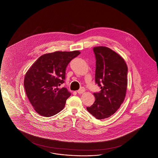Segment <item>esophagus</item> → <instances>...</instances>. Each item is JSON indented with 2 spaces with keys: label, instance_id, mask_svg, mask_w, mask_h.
<instances>
[{
  "label": "esophagus",
  "instance_id": "1",
  "mask_svg": "<svg viewBox=\"0 0 158 158\" xmlns=\"http://www.w3.org/2000/svg\"><path fill=\"white\" fill-rule=\"evenodd\" d=\"M85 91V87H81L79 90L77 91V93L78 94H82V93H83Z\"/></svg>",
  "mask_w": 158,
  "mask_h": 158
}]
</instances>
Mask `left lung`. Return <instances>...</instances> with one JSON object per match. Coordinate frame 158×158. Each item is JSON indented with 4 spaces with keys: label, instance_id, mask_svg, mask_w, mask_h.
Here are the masks:
<instances>
[{
    "label": "left lung",
    "instance_id": "1",
    "mask_svg": "<svg viewBox=\"0 0 158 158\" xmlns=\"http://www.w3.org/2000/svg\"><path fill=\"white\" fill-rule=\"evenodd\" d=\"M96 59L95 81L101 91L94 93L95 102L87 110L97 119L115 114L123 103L127 86L128 69L124 59L110 48H93Z\"/></svg>",
    "mask_w": 158,
    "mask_h": 158
}]
</instances>
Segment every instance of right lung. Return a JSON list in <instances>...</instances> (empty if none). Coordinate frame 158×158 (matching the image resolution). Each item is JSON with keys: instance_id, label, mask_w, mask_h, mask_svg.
<instances>
[{"instance_id": "obj_1", "label": "right lung", "mask_w": 158, "mask_h": 158, "mask_svg": "<svg viewBox=\"0 0 158 158\" xmlns=\"http://www.w3.org/2000/svg\"><path fill=\"white\" fill-rule=\"evenodd\" d=\"M80 54L77 50L43 54L27 72L25 90L38 114L50 117L63 110L71 94L65 87L59 89L58 86L64 83L67 65Z\"/></svg>"}]
</instances>
